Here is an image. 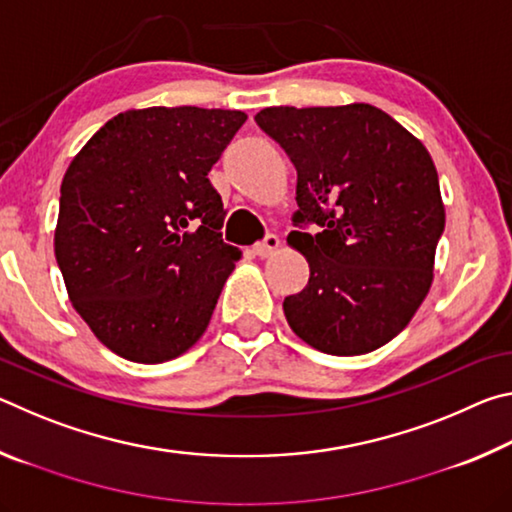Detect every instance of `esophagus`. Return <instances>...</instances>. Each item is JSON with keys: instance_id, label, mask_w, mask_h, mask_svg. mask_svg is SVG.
<instances>
[{"instance_id": "esophagus-1", "label": "esophagus", "mask_w": 512, "mask_h": 512, "mask_svg": "<svg viewBox=\"0 0 512 512\" xmlns=\"http://www.w3.org/2000/svg\"><path fill=\"white\" fill-rule=\"evenodd\" d=\"M277 248H280V239H277L275 235H266L264 241H259V244L253 246V253L257 257H268V255H273Z\"/></svg>"}]
</instances>
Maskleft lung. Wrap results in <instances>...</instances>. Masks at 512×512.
<instances>
[{"label":"left lung","instance_id":"8db88e82","mask_svg":"<svg viewBox=\"0 0 512 512\" xmlns=\"http://www.w3.org/2000/svg\"><path fill=\"white\" fill-rule=\"evenodd\" d=\"M257 126L298 171L289 246L309 282L284 298L302 341L325 354H366L395 339L427 298L445 230L438 171L424 144L370 103L264 108Z\"/></svg>","mask_w":512,"mask_h":512}]
</instances>
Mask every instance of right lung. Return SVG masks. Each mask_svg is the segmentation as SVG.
Here are the masks:
<instances>
[{
  "label": "right lung",
  "mask_w": 512,
  "mask_h": 512,
  "mask_svg": "<svg viewBox=\"0 0 512 512\" xmlns=\"http://www.w3.org/2000/svg\"><path fill=\"white\" fill-rule=\"evenodd\" d=\"M219 108L126 110L76 153L60 185L54 253L94 336L135 363L201 339L241 250L207 173L244 126Z\"/></svg>",
  "instance_id": "1"
}]
</instances>
